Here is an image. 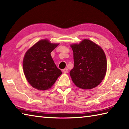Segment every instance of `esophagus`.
Returning a JSON list of instances; mask_svg holds the SVG:
<instances>
[{
	"label": "esophagus",
	"mask_w": 129,
	"mask_h": 129,
	"mask_svg": "<svg viewBox=\"0 0 129 129\" xmlns=\"http://www.w3.org/2000/svg\"><path fill=\"white\" fill-rule=\"evenodd\" d=\"M62 71H63V72H64V73H68V71L67 68H65V69H63Z\"/></svg>",
	"instance_id": "obj_1"
}]
</instances>
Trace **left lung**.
<instances>
[{"label":"left lung","mask_w":129,"mask_h":129,"mask_svg":"<svg viewBox=\"0 0 129 129\" xmlns=\"http://www.w3.org/2000/svg\"><path fill=\"white\" fill-rule=\"evenodd\" d=\"M71 47L73 51L74 67L70 71V75L74 84L84 89L99 85L104 78L107 69L103 49L88 39Z\"/></svg>","instance_id":"1"}]
</instances>
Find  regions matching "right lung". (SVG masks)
Here are the masks:
<instances>
[{
  "instance_id": "obj_1",
  "label": "right lung",
  "mask_w": 129,
  "mask_h": 129,
  "mask_svg": "<svg viewBox=\"0 0 129 129\" xmlns=\"http://www.w3.org/2000/svg\"><path fill=\"white\" fill-rule=\"evenodd\" d=\"M58 44L44 39L39 41L25 53L23 62L24 73L34 88L40 90L49 89L62 74L51 55Z\"/></svg>"
}]
</instances>
